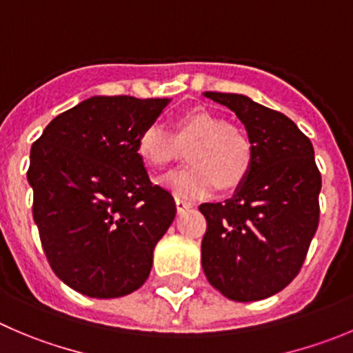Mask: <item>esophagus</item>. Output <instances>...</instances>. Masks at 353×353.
I'll return each instance as SVG.
<instances>
[{
  "label": "esophagus",
  "mask_w": 353,
  "mask_h": 353,
  "mask_svg": "<svg viewBox=\"0 0 353 353\" xmlns=\"http://www.w3.org/2000/svg\"><path fill=\"white\" fill-rule=\"evenodd\" d=\"M174 204H176V211H179V213H182V211L189 210V208H192V206H194V204H192V203H189V201L179 199V197H176V199H174Z\"/></svg>",
  "instance_id": "34e87169"
}]
</instances>
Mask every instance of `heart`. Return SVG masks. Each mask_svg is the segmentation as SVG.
Segmentation results:
<instances>
[{
	"instance_id": "1",
	"label": "heart",
	"mask_w": 353,
	"mask_h": 353,
	"mask_svg": "<svg viewBox=\"0 0 353 353\" xmlns=\"http://www.w3.org/2000/svg\"><path fill=\"white\" fill-rule=\"evenodd\" d=\"M189 168L166 174L163 187L182 199H201L243 185L254 161L253 140L239 124L225 123L218 114L196 109L176 117L170 133L149 124L137 139V154L152 170H163L187 150Z\"/></svg>"
}]
</instances>
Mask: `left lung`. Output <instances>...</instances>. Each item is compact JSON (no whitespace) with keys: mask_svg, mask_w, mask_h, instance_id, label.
<instances>
[{"mask_svg":"<svg viewBox=\"0 0 353 353\" xmlns=\"http://www.w3.org/2000/svg\"><path fill=\"white\" fill-rule=\"evenodd\" d=\"M253 140L251 173L225 203H204L203 270L234 301H258L296 277L319 225L321 173L312 142L284 114L239 93L204 92Z\"/></svg>","mask_w":353,"mask_h":353,"instance_id":"8db88e82","label":"left lung"}]
</instances>
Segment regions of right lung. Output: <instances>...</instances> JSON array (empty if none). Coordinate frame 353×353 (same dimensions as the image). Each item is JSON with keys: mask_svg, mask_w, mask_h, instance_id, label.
Instances as JSON below:
<instances>
[{"mask_svg": "<svg viewBox=\"0 0 353 353\" xmlns=\"http://www.w3.org/2000/svg\"><path fill=\"white\" fill-rule=\"evenodd\" d=\"M170 99L92 97L32 143L28 182L43 250L60 281L92 298L139 290L176 206L152 185L137 139Z\"/></svg>", "mask_w": 353, "mask_h": 353, "instance_id": "right-lung-1", "label": "right lung"}]
</instances>
